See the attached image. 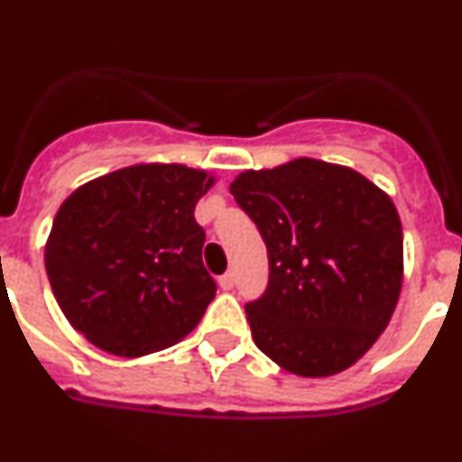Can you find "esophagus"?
<instances>
[{
	"label": "esophagus",
	"instance_id": "34e87169",
	"mask_svg": "<svg viewBox=\"0 0 462 462\" xmlns=\"http://www.w3.org/2000/svg\"><path fill=\"white\" fill-rule=\"evenodd\" d=\"M218 284H221V290L230 291L232 287H235V273H223L221 278H218Z\"/></svg>",
	"mask_w": 462,
	"mask_h": 462
}]
</instances>
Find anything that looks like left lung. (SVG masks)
<instances>
[{"instance_id": "1", "label": "left lung", "mask_w": 462, "mask_h": 462, "mask_svg": "<svg viewBox=\"0 0 462 462\" xmlns=\"http://www.w3.org/2000/svg\"><path fill=\"white\" fill-rule=\"evenodd\" d=\"M269 253V287L245 305L257 348L284 372L333 376L390 323L403 282L396 207L365 175L300 157L230 184Z\"/></svg>"}]
</instances>
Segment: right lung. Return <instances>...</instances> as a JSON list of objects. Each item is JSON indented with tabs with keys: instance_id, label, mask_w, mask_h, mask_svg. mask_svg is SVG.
Masks as SVG:
<instances>
[{
	"instance_id": "right-lung-1",
	"label": "right lung",
	"mask_w": 462,
	"mask_h": 462,
	"mask_svg": "<svg viewBox=\"0 0 462 462\" xmlns=\"http://www.w3.org/2000/svg\"><path fill=\"white\" fill-rule=\"evenodd\" d=\"M214 182L182 163H136L63 200L45 269L72 328L120 357L162 351L196 328L217 282L193 209Z\"/></svg>"
}]
</instances>
